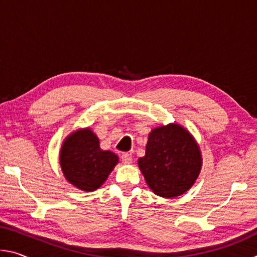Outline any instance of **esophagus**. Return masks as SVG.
Segmentation results:
<instances>
[{
    "mask_svg": "<svg viewBox=\"0 0 257 257\" xmlns=\"http://www.w3.org/2000/svg\"><path fill=\"white\" fill-rule=\"evenodd\" d=\"M121 161H122V163L124 164H130L133 161V156L129 153H122L121 154Z\"/></svg>",
    "mask_w": 257,
    "mask_h": 257,
    "instance_id": "34e87169",
    "label": "esophagus"
}]
</instances>
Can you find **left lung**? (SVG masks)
Segmentation results:
<instances>
[{
    "instance_id": "8db88e82",
    "label": "left lung",
    "mask_w": 257,
    "mask_h": 257,
    "mask_svg": "<svg viewBox=\"0 0 257 257\" xmlns=\"http://www.w3.org/2000/svg\"><path fill=\"white\" fill-rule=\"evenodd\" d=\"M138 165L150 188L161 197H176L188 190L201 171L199 149L180 125L169 124L152 130L146 154Z\"/></svg>"
}]
</instances>
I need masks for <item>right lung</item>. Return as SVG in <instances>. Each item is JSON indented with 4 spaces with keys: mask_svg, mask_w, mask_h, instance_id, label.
Masks as SVG:
<instances>
[{
    "mask_svg": "<svg viewBox=\"0 0 257 257\" xmlns=\"http://www.w3.org/2000/svg\"><path fill=\"white\" fill-rule=\"evenodd\" d=\"M118 160L112 152L99 149L98 138L90 129L70 135L64 141L60 154L61 169L67 180L86 191L101 187Z\"/></svg>",
    "mask_w": 257,
    "mask_h": 257,
    "instance_id": "add662e5",
    "label": "right lung"
}]
</instances>
